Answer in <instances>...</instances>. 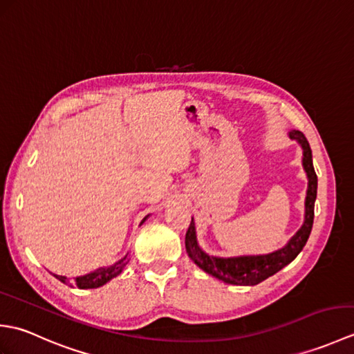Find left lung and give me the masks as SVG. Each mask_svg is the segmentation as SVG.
I'll use <instances>...</instances> for the list:
<instances>
[{"label":"left lung","instance_id":"8db88e82","mask_svg":"<svg viewBox=\"0 0 354 354\" xmlns=\"http://www.w3.org/2000/svg\"><path fill=\"white\" fill-rule=\"evenodd\" d=\"M289 137L292 140H297L303 147V165L307 173V178H309V189H307L306 196V216L303 227L289 240L288 245L275 252H270L268 255H246V257L221 259L212 257V255H208L201 250L196 242L194 222L192 219L190 227L185 232V250L187 254H189V257L196 263L202 270H205L207 274L219 278V280L228 284L254 286L261 283L263 280H266L270 275L277 274L278 270L283 269L286 265H289V263L301 252L312 231L318 178L313 169L312 149L309 146V141L304 137V133L299 131H292L289 133Z\"/></svg>","mask_w":354,"mask_h":354}]
</instances>
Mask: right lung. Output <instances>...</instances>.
Returning a JSON list of instances; mask_svg holds the SVG:
<instances>
[{
	"mask_svg": "<svg viewBox=\"0 0 354 354\" xmlns=\"http://www.w3.org/2000/svg\"><path fill=\"white\" fill-rule=\"evenodd\" d=\"M145 221H146V217L142 219V222H145ZM126 263L127 261H126V257H124L120 261H117L115 265L97 269V270H94V272H89L84 277H76L73 280V283H70V280H66V277L56 275V274H53V275H55L59 281H62L65 284L70 283L73 286H76V288H79V289H94V288H100V286L106 284L109 280H112V278L117 277L120 272H122L123 268L126 266Z\"/></svg>",
	"mask_w": 354,
	"mask_h": 354,
	"instance_id": "1",
	"label": "right lung"
}]
</instances>
